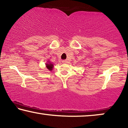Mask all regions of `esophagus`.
<instances>
[{
    "mask_svg": "<svg viewBox=\"0 0 128 128\" xmlns=\"http://www.w3.org/2000/svg\"><path fill=\"white\" fill-rule=\"evenodd\" d=\"M62 62L63 63H68V61L67 60H63Z\"/></svg>",
    "mask_w": 128,
    "mask_h": 128,
    "instance_id": "obj_1",
    "label": "esophagus"
}]
</instances>
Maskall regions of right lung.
I'll return each instance as SVG.
<instances>
[{
    "mask_svg": "<svg viewBox=\"0 0 128 128\" xmlns=\"http://www.w3.org/2000/svg\"><path fill=\"white\" fill-rule=\"evenodd\" d=\"M54 65L51 62H50L49 61H48V62L46 63V67L47 68L48 70H49L50 71H52Z\"/></svg>",
    "mask_w": 128,
    "mask_h": 128,
    "instance_id": "obj_1",
    "label": "right lung"
}]
</instances>
